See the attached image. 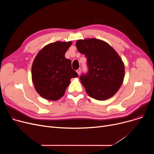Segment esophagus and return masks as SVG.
Instances as JSON below:
<instances>
[{
    "mask_svg": "<svg viewBox=\"0 0 154 154\" xmlns=\"http://www.w3.org/2000/svg\"><path fill=\"white\" fill-rule=\"evenodd\" d=\"M80 72H81V69H79L77 70V74H78L79 75H80Z\"/></svg>",
    "mask_w": 154,
    "mask_h": 154,
    "instance_id": "1",
    "label": "esophagus"
}]
</instances>
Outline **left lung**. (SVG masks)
<instances>
[{"mask_svg":"<svg viewBox=\"0 0 154 154\" xmlns=\"http://www.w3.org/2000/svg\"><path fill=\"white\" fill-rule=\"evenodd\" d=\"M76 47L87 59L88 72L80 77L87 94L98 100L112 97L125 76L124 64L119 54L109 44L96 38L78 40Z\"/></svg>","mask_w":154,"mask_h":154,"instance_id":"1","label":"left lung"}]
</instances>
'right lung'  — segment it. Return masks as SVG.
Segmentation results:
<instances>
[{
  "label": "right lung",
  "instance_id": "add662e5",
  "mask_svg": "<svg viewBox=\"0 0 154 154\" xmlns=\"http://www.w3.org/2000/svg\"><path fill=\"white\" fill-rule=\"evenodd\" d=\"M72 42H55L44 47L32 66V79L36 91L48 100H57L65 94L72 78L78 77L65 54Z\"/></svg>",
  "mask_w": 154,
  "mask_h": 154
}]
</instances>
